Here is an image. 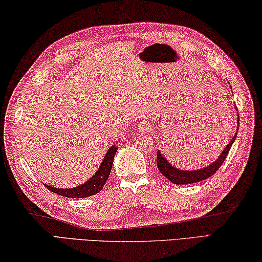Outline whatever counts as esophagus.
<instances>
[{"label": "esophagus", "mask_w": 262, "mask_h": 262, "mask_svg": "<svg viewBox=\"0 0 262 262\" xmlns=\"http://www.w3.org/2000/svg\"><path fill=\"white\" fill-rule=\"evenodd\" d=\"M149 127H150V124H149L147 121L141 122V123H140V125H139L140 132H146V131H148V130H149Z\"/></svg>", "instance_id": "34e87169"}]
</instances>
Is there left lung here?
Wrapping results in <instances>:
<instances>
[{
  "instance_id": "1",
  "label": "left lung",
  "mask_w": 262,
  "mask_h": 262,
  "mask_svg": "<svg viewBox=\"0 0 262 262\" xmlns=\"http://www.w3.org/2000/svg\"><path fill=\"white\" fill-rule=\"evenodd\" d=\"M237 132L238 127H239V117L237 118ZM237 134L232 137V139L229 141V144L224 147L222 153L220 154V157L215 160L213 163H210L209 166H206L203 169H196V170H182V169L175 168L171 163L168 162V160L163 157V154L158 150L157 152V163L159 170L161 171L162 175L168 178L169 181L173 184L182 185V184H193V183L207 180L210 176H213L215 172L217 171V169L222 166L224 160L227 159V155L230 150L233 141L236 139Z\"/></svg>"
}]
</instances>
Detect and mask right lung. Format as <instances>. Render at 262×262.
<instances>
[{
	"instance_id": "1",
	"label": "right lung",
	"mask_w": 262,
	"mask_h": 262,
	"mask_svg": "<svg viewBox=\"0 0 262 262\" xmlns=\"http://www.w3.org/2000/svg\"><path fill=\"white\" fill-rule=\"evenodd\" d=\"M116 152V145L110 146L108 152L104 155V159L102 160V163L100 164L98 171L89 181L84 183V184L77 187H71V189H58V187H52L46 184L45 185L48 190L54 192V193L67 196V198H86V196L99 193L103 189L105 182H107L110 175V171H112L114 157Z\"/></svg>"
}]
</instances>
